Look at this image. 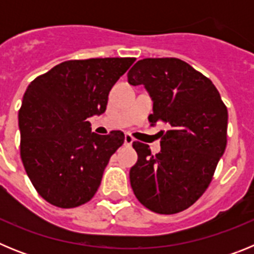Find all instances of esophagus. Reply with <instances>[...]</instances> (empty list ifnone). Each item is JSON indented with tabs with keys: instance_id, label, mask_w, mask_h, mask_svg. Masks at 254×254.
I'll use <instances>...</instances> for the list:
<instances>
[{
	"instance_id": "1",
	"label": "esophagus",
	"mask_w": 254,
	"mask_h": 254,
	"mask_svg": "<svg viewBox=\"0 0 254 254\" xmlns=\"http://www.w3.org/2000/svg\"><path fill=\"white\" fill-rule=\"evenodd\" d=\"M133 141H134V138L132 137L131 134H129V133L125 134V145H126V146H131Z\"/></svg>"
}]
</instances>
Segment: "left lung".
<instances>
[{
    "label": "left lung",
    "mask_w": 254,
    "mask_h": 254,
    "mask_svg": "<svg viewBox=\"0 0 254 254\" xmlns=\"http://www.w3.org/2000/svg\"><path fill=\"white\" fill-rule=\"evenodd\" d=\"M154 102L151 126L164 123L159 154L132 143L138 155L129 170L136 198L149 210L172 215L193 205L210 186L226 147L228 109L210 78L179 58H143L128 71Z\"/></svg>",
    "instance_id": "obj_1"
}]
</instances>
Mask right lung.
<instances>
[{
	"label": "right lung",
	"instance_id": "1",
	"mask_svg": "<svg viewBox=\"0 0 254 254\" xmlns=\"http://www.w3.org/2000/svg\"><path fill=\"white\" fill-rule=\"evenodd\" d=\"M134 61H64L26 89L19 111L20 156L37 192L51 205L77 207L96 193L125 134H96L87 120L104 113L112 86Z\"/></svg>",
	"mask_w": 254,
	"mask_h": 254
}]
</instances>
